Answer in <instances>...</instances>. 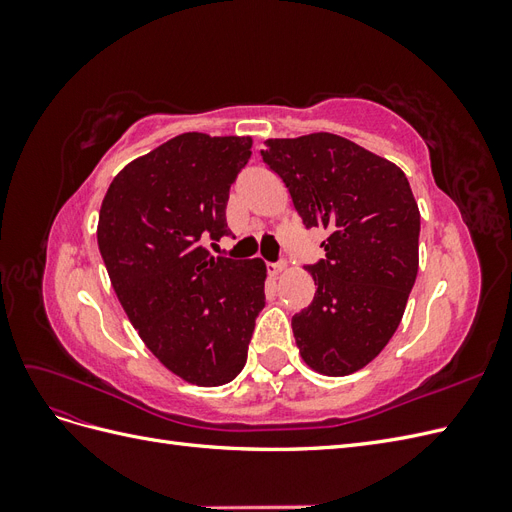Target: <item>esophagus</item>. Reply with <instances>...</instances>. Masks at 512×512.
Segmentation results:
<instances>
[{"instance_id": "obj_1", "label": "esophagus", "mask_w": 512, "mask_h": 512, "mask_svg": "<svg viewBox=\"0 0 512 512\" xmlns=\"http://www.w3.org/2000/svg\"><path fill=\"white\" fill-rule=\"evenodd\" d=\"M267 269H269L271 275H280V273L286 269V262H284V260H280V262H269Z\"/></svg>"}]
</instances>
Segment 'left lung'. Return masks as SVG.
Listing matches in <instances>:
<instances>
[{
  "label": "left lung",
  "instance_id": "8db88e82",
  "mask_svg": "<svg viewBox=\"0 0 512 512\" xmlns=\"http://www.w3.org/2000/svg\"><path fill=\"white\" fill-rule=\"evenodd\" d=\"M262 162L286 183L305 228H324V256L307 265L312 305L292 316L303 361L348 376L397 331L418 271L421 213L404 170L337 134L269 138Z\"/></svg>",
  "mask_w": 512,
  "mask_h": 512
}]
</instances>
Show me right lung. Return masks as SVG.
Instances as JSON below:
<instances>
[{
    "instance_id": "obj_1",
    "label": "right lung",
    "mask_w": 512,
    "mask_h": 512,
    "mask_svg": "<svg viewBox=\"0 0 512 512\" xmlns=\"http://www.w3.org/2000/svg\"><path fill=\"white\" fill-rule=\"evenodd\" d=\"M250 136L185 132L130 162L108 188L98 247L121 307L158 361L198 386L235 380L265 307L260 258L213 256Z\"/></svg>"
}]
</instances>
